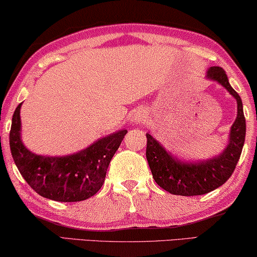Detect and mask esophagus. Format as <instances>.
Segmentation results:
<instances>
[{
  "label": "esophagus",
  "instance_id": "esophagus-1",
  "mask_svg": "<svg viewBox=\"0 0 257 257\" xmlns=\"http://www.w3.org/2000/svg\"><path fill=\"white\" fill-rule=\"evenodd\" d=\"M144 120H145V112H143V110H137V112L134 113L132 116V121L135 122V123H137V122H142Z\"/></svg>",
  "mask_w": 257,
  "mask_h": 257
}]
</instances>
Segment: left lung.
<instances>
[{"label": "left lung", "mask_w": 257, "mask_h": 257, "mask_svg": "<svg viewBox=\"0 0 257 257\" xmlns=\"http://www.w3.org/2000/svg\"><path fill=\"white\" fill-rule=\"evenodd\" d=\"M206 77L216 80L235 98L238 114L229 132L226 149L219 156L202 162L188 163L174 158L158 141L153 139L150 134H147V159L152 177L157 185L171 194L196 196L217 189L231 178L242 151L246 136V120L240 95L229 85L223 68L210 67Z\"/></svg>", "instance_id": "obj_1"}]
</instances>
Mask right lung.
<instances>
[{"label": "right lung", "instance_id": "right-lung-1", "mask_svg": "<svg viewBox=\"0 0 257 257\" xmlns=\"http://www.w3.org/2000/svg\"><path fill=\"white\" fill-rule=\"evenodd\" d=\"M21 106L15 109L9 143L15 164L31 188L40 196L57 202H79L97 194L127 130L98 140L70 156L36 155L21 140Z\"/></svg>", "mask_w": 257, "mask_h": 257}]
</instances>
